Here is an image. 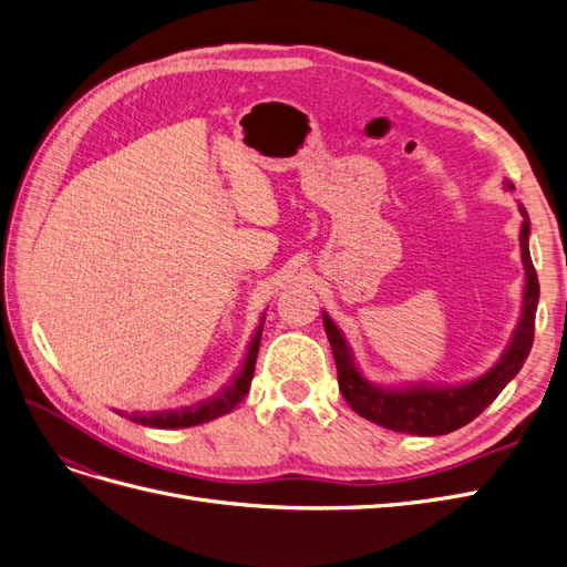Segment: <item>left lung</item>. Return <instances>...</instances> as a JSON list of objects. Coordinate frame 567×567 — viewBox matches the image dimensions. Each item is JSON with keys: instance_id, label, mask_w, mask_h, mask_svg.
<instances>
[{"instance_id": "8db88e82", "label": "left lung", "mask_w": 567, "mask_h": 567, "mask_svg": "<svg viewBox=\"0 0 567 567\" xmlns=\"http://www.w3.org/2000/svg\"><path fill=\"white\" fill-rule=\"evenodd\" d=\"M505 186L514 190L512 181H505ZM524 214V228H520V258L526 267V290H524V311H520V321L514 332L512 344L507 347L505 355L497 365L480 377L477 381L463 383V386H449V389H406V391H381L370 386V383L360 377L355 370L351 353L342 332L334 328V323L323 313V326L328 342L332 347L334 365H337V381L339 391L344 400L351 404V410L379 423L395 433H410V435H446L454 430L467 425L477 419L486 406L501 395V391L516 377V372L524 368V360L530 353L533 337H535V311L539 298V284L537 271L530 260L528 251V235H530V220L528 212L520 207Z\"/></svg>"}]
</instances>
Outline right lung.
I'll list each match as a JSON object with an SVG mask.
<instances>
[{
    "instance_id": "obj_1",
    "label": "right lung",
    "mask_w": 567,
    "mask_h": 567,
    "mask_svg": "<svg viewBox=\"0 0 567 567\" xmlns=\"http://www.w3.org/2000/svg\"><path fill=\"white\" fill-rule=\"evenodd\" d=\"M260 334H262V323L254 337L251 347H248L246 353V362L244 370L239 372V377L235 379L233 386L228 391H223L218 398H212L207 402H202L193 410H184V412H165V414H123L130 416V421L142 423V425H151V427H190V425H199L214 421L223 414L233 412L235 406L244 400V395L248 393V386H251L254 379V370H256V358H258V347H260Z\"/></svg>"
}]
</instances>
